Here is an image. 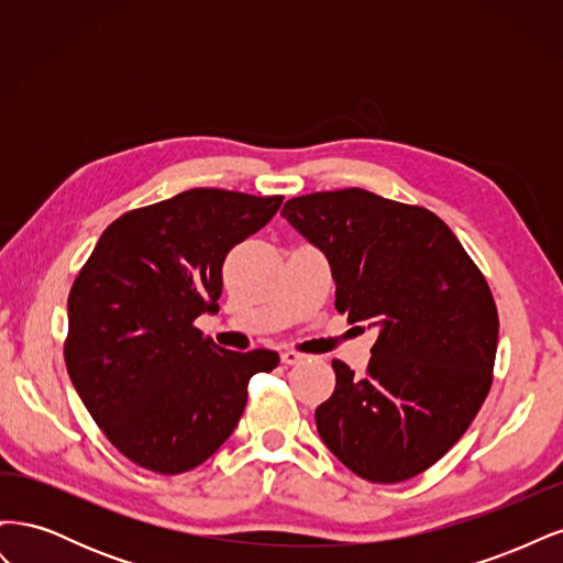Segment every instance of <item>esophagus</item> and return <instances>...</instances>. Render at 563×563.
I'll list each match as a JSON object with an SVG mask.
<instances>
[{"mask_svg": "<svg viewBox=\"0 0 563 563\" xmlns=\"http://www.w3.org/2000/svg\"><path fill=\"white\" fill-rule=\"evenodd\" d=\"M302 360H305V354H300V352H296V350H284V352H282V362L288 364V366H294V364H298V362H302Z\"/></svg>", "mask_w": 563, "mask_h": 563, "instance_id": "obj_1", "label": "esophagus"}]
</instances>
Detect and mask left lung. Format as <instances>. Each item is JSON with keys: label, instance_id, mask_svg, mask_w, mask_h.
Listing matches in <instances>:
<instances>
[{"label": "left lung", "instance_id": "left-lung-1", "mask_svg": "<svg viewBox=\"0 0 563 563\" xmlns=\"http://www.w3.org/2000/svg\"><path fill=\"white\" fill-rule=\"evenodd\" d=\"M282 216L327 255L338 312L378 329L364 378L333 360L317 432L362 479H411L465 434L488 395L498 350L490 288L428 209L350 187L288 199Z\"/></svg>", "mask_w": 563, "mask_h": 563}]
</instances>
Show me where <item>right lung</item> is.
<instances>
[{
	"label": "right lung",
	"instance_id": "add662e5",
	"mask_svg": "<svg viewBox=\"0 0 563 563\" xmlns=\"http://www.w3.org/2000/svg\"><path fill=\"white\" fill-rule=\"evenodd\" d=\"M282 197L195 187L117 218L67 298L65 366L119 453L159 474L201 465L234 432L272 350L230 352L195 327L218 312L225 255Z\"/></svg>",
	"mask_w": 563,
	"mask_h": 563
}]
</instances>
